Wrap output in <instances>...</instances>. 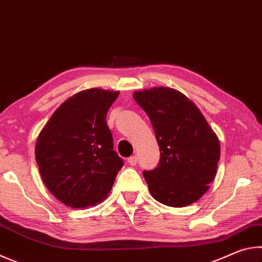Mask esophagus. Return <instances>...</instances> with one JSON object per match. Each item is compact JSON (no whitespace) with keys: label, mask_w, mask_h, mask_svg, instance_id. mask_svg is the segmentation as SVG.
<instances>
[{"label":"esophagus","mask_w":262,"mask_h":262,"mask_svg":"<svg viewBox=\"0 0 262 262\" xmlns=\"http://www.w3.org/2000/svg\"><path fill=\"white\" fill-rule=\"evenodd\" d=\"M127 162H128V164H129V165L135 166L136 164H137V157L136 156H132V157H129V158L127 159Z\"/></svg>","instance_id":"obj_1"}]
</instances>
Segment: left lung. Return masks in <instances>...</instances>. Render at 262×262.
Listing matches in <instances>:
<instances>
[{"label": "left lung", "instance_id": "obj_1", "mask_svg": "<svg viewBox=\"0 0 262 262\" xmlns=\"http://www.w3.org/2000/svg\"><path fill=\"white\" fill-rule=\"evenodd\" d=\"M134 99L148 114L161 151L158 165L143 171L154 199L177 208L199 200L220 161L215 133L196 106L174 89L136 91Z\"/></svg>", "mask_w": 262, "mask_h": 262}]
</instances>
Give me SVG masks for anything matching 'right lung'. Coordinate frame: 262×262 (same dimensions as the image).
<instances>
[{"label":"right lung","mask_w":262,"mask_h":262,"mask_svg":"<svg viewBox=\"0 0 262 262\" xmlns=\"http://www.w3.org/2000/svg\"><path fill=\"white\" fill-rule=\"evenodd\" d=\"M118 96V91L101 89L78 92L53 113L38 136L35 161L42 181L66 206L100 202L123 166L106 123Z\"/></svg>","instance_id":"obj_1"}]
</instances>
